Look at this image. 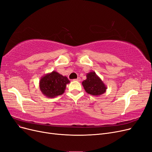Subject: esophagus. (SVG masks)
Returning <instances> with one entry per match:
<instances>
[{"label":"esophagus","mask_w":152,"mask_h":152,"mask_svg":"<svg viewBox=\"0 0 152 152\" xmlns=\"http://www.w3.org/2000/svg\"><path fill=\"white\" fill-rule=\"evenodd\" d=\"M73 81H78L80 82L81 81V78L80 77H77V79H75V80H74Z\"/></svg>","instance_id":"34e87169"}]
</instances>
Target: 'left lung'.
<instances>
[{
  "label": "left lung",
  "instance_id": "obj_1",
  "mask_svg": "<svg viewBox=\"0 0 152 152\" xmlns=\"http://www.w3.org/2000/svg\"><path fill=\"white\" fill-rule=\"evenodd\" d=\"M83 86L86 92L92 96H101L105 93L107 89L105 84L94 71L86 74V80L83 81Z\"/></svg>",
  "mask_w": 152,
  "mask_h": 152
}]
</instances>
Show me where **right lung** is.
Wrapping results in <instances>:
<instances>
[{"label": "right lung", "instance_id": "right-lung-1", "mask_svg": "<svg viewBox=\"0 0 152 152\" xmlns=\"http://www.w3.org/2000/svg\"><path fill=\"white\" fill-rule=\"evenodd\" d=\"M70 83L66 76L53 71L42 76L39 82V87L42 93L48 98H54L63 94L66 85Z\"/></svg>", "mask_w": 152, "mask_h": 152}]
</instances>
